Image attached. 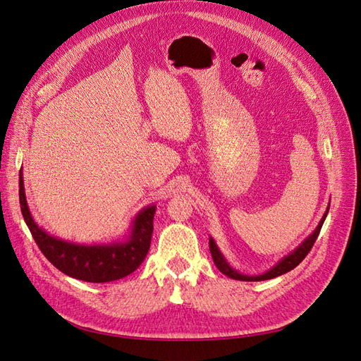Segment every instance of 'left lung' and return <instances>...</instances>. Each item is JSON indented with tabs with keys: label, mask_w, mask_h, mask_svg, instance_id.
Listing matches in <instances>:
<instances>
[{
	"label": "left lung",
	"mask_w": 361,
	"mask_h": 361,
	"mask_svg": "<svg viewBox=\"0 0 361 361\" xmlns=\"http://www.w3.org/2000/svg\"><path fill=\"white\" fill-rule=\"evenodd\" d=\"M329 209H330V204L329 207H326L325 214L322 215L319 224L316 226L314 231L304 239V241L295 248L293 251H290V253L288 256L283 257L281 260H279L277 264L269 268L267 272H264V274H259V276H247V274H241V272H238L235 268H232L231 265H228V262L226 260V257L223 256V253L220 251V248H218V245L215 244L214 238L211 236L209 238V250H211V255H212V259H214V264L216 265V268L220 269L223 274H226L227 277H231L233 280H241V281H262V280H269V279H276L281 274H286V272L292 271L295 267H298L302 259L309 255V251L312 250L316 238H318L319 232H321V227L325 221L326 218V214H329Z\"/></svg>",
	"instance_id": "1"
}]
</instances>
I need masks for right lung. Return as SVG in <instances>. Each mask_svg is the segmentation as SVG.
Wrapping results in <instances>:
<instances>
[{"instance_id": "add662e5", "label": "right lung", "mask_w": 361, "mask_h": 361, "mask_svg": "<svg viewBox=\"0 0 361 361\" xmlns=\"http://www.w3.org/2000/svg\"><path fill=\"white\" fill-rule=\"evenodd\" d=\"M19 203L24 220L42 253L69 277L90 283L114 281L134 272L147 256L157 204L143 207L134 216L129 233L122 241L89 245L64 241L37 226L27 203L23 170L19 173Z\"/></svg>"}]
</instances>
